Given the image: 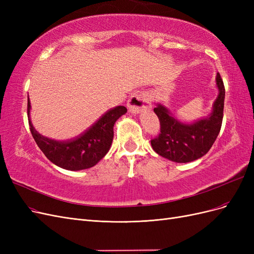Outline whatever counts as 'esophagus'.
Segmentation results:
<instances>
[{
  "instance_id": "obj_1",
  "label": "esophagus",
  "mask_w": 254,
  "mask_h": 254,
  "mask_svg": "<svg viewBox=\"0 0 254 254\" xmlns=\"http://www.w3.org/2000/svg\"><path fill=\"white\" fill-rule=\"evenodd\" d=\"M128 108L131 113H139L151 108L150 99L145 93H135L128 101Z\"/></svg>"
}]
</instances>
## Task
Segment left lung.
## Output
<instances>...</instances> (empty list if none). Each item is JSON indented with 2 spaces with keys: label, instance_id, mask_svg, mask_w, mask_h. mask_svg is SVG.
I'll return each instance as SVG.
<instances>
[{
  "label": "left lung",
  "instance_id": "8db88e82",
  "mask_svg": "<svg viewBox=\"0 0 254 254\" xmlns=\"http://www.w3.org/2000/svg\"><path fill=\"white\" fill-rule=\"evenodd\" d=\"M218 96L207 118L193 124H184L175 119L164 106L153 111L160 121V133L150 141L152 149L161 157L177 163H188L204 156L220 131L224 118L225 86L219 73L216 76Z\"/></svg>",
  "mask_w": 254,
  "mask_h": 254
}]
</instances>
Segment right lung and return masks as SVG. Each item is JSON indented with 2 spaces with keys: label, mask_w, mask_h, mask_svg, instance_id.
Here are the masks:
<instances>
[{
  "label": "right lung",
  "mask_w": 254,
  "mask_h": 254,
  "mask_svg": "<svg viewBox=\"0 0 254 254\" xmlns=\"http://www.w3.org/2000/svg\"><path fill=\"white\" fill-rule=\"evenodd\" d=\"M30 103L27 97L29 129L37 145L52 163L67 171H81L94 166L109 151L113 140V126L126 107L118 106L107 111L88 130L67 141H56L43 136L34 128L29 119Z\"/></svg>",
  "instance_id": "add662e5"
}]
</instances>
